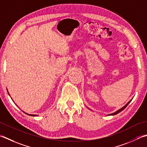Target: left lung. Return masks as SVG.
Wrapping results in <instances>:
<instances>
[{
    "mask_svg": "<svg viewBox=\"0 0 147 147\" xmlns=\"http://www.w3.org/2000/svg\"><path fill=\"white\" fill-rule=\"evenodd\" d=\"M131 100H132V99H131V100H129V102L127 103V104H126V105H125L124 106H123V107H122V108L119 109V110H117V111L114 112V113H111V114H110V115H117V114H118V113H120V112H121L122 110H124V109H125L126 107H127V105L129 104V103L131 102Z\"/></svg>",
    "mask_w": 147,
    "mask_h": 147,
    "instance_id": "8db88e82",
    "label": "left lung"
}]
</instances>
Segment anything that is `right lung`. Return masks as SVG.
Segmentation results:
<instances>
[{
  "instance_id": "1",
  "label": "right lung",
  "mask_w": 147,
  "mask_h": 147,
  "mask_svg": "<svg viewBox=\"0 0 147 147\" xmlns=\"http://www.w3.org/2000/svg\"><path fill=\"white\" fill-rule=\"evenodd\" d=\"M7 92H8V90H7ZM8 94H9V93L8 92ZM9 96H10V95H9ZM11 97V96H10ZM11 99H12V98H11ZM24 113H25V114H27V115H30V116H33V117H36V116H37V115H32V114H28V113H25V112H24Z\"/></svg>"
}]
</instances>
